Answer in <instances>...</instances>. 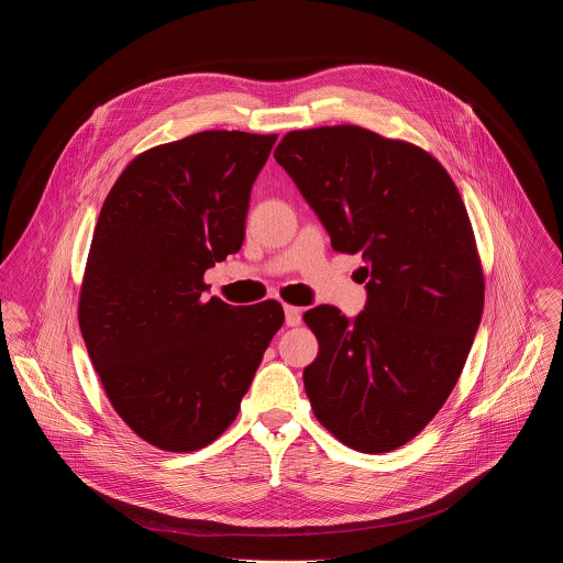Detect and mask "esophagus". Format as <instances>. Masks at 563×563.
<instances>
[{"instance_id":"1","label":"esophagus","mask_w":563,"mask_h":563,"mask_svg":"<svg viewBox=\"0 0 563 563\" xmlns=\"http://www.w3.org/2000/svg\"><path fill=\"white\" fill-rule=\"evenodd\" d=\"M300 320H302V311L294 305H285V323L289 328H296V325H300Z\"/></svg>"}]
</instances>
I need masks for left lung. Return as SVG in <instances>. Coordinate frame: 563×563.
I'll list each match as a JSON object with an SVG mask.
<instances>
[{"label":"left lung","instance_id":"8db88e82","mask_svg":"<svg viewBox=\"0 0 563 563\" xmlns=\"http://www.w3.org/2000/svg\"><path fill=\"white\" fill-rule=\"evenodd\" d=\"M274 157L369 276L354 320L334 305L302 316L318 339L302 372L311 410L347 448L396 450L443 408L484 313L465 205L434 155L354 124L289 131Z\"/></svg>","mask_w":563,"mask_h":563}]
</instances>
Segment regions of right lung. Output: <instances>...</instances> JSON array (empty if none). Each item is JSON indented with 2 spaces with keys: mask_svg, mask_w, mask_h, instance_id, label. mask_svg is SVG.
I'll return each instance as SVG.
<instances>
[{
  "mask_svg": "<svg viewBox=\"0 0 563 563\" xmlns=\"http://www.w3.org/2000/svg\"><path fill=\"white\" fill-rule=\"evenodd\" d=\"M278 135L202 131L135 155L111 187L79 289V330L120 419L165 452H196L238 417L280 302L207 298L235 254Z\"/></svg>",
  "mask_w": 563,
  "mask_h": 563,
  "instance_id": "right-lung-1",
  "label": "right lung"
}]
</instances>
